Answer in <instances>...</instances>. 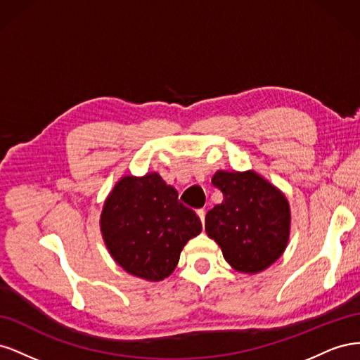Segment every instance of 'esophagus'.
Instances as JSON below:
<instances>
[{
	"label": "esophagus",
	"instance_id": "34e87169",
	"mask_svg": "<svg viewBox=\"0 0 360 360\" xmlns=\"http://www.w3.org/2000/svg\"><path fill=\"white\" fill-rule=\"evenodd\" d=\"M197 213H198L200 219H201V222H202V225H204V221H205V210H204V209H200Z\"/></svg>",
	"mask_w": 360,
	"mask_h": 360
}]
</instances>
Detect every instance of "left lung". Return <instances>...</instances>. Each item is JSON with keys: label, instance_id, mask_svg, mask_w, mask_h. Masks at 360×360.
<instances>
[{"label": "left lung", "instance_id": "8db88e82", "mask_svg": "<svg viewBox=\"0 0 360 360\" xmlns=\"http://www.w3.org/2000/svg\"><path fill=\"white\" fill-rule=\"evenodd\" d=\"M224 201L205 214V233L238 274L255 275L276 263L290 240L291 210L275 184L248 171H216Z\"/></svg>", "mask_w": 360, "mask_h": 360}]
</instances>
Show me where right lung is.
Here are the masks:
<instances>
[{"instance_id":"1","label":"right lung","mask_w":360,"mask_h":360,"mask_svg":"<svg viewBox=\"0 0 360 360\" xmlns=\"http://www.w3.org/2000/svg\"><path fill=\"white\" fill-rule=\"evenodd\" d=\"M108 252L129 275L159 282L177 267L180 252L202 230L200 217L158 172L123 176L101 213Z\"/></svg>"}]
</instances>
